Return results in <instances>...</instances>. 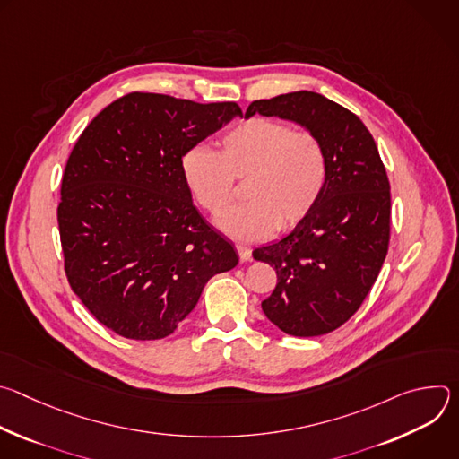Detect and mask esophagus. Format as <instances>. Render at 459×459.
Segmentation results:
<instances>
[{
    "label": "esophagus",
    "instance_id": "esophagus-1",
    "mask_svg": "<svg viewBox=\"0 0 459 459\" xmlns=\"http://www.w3.org/2000/svg\"><path fill=\"white\" fill-rule=\"evenodd\" d=\"M236 250L239 254L241 261H250L252 259V248L247 245H236Z\"/></svg>",
    "mask_w": 459,
    "mask_h": 459
}]
</instances>
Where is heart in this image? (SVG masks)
I'll return each instance as SVG.
<instances>
[{"label":"heart","mask_w":459,"mask_h":459,"mask_svg":"<svg viewBox=\"0 0 459 459\" xmlns=\"http://www.w3.org/2000/svg\"><path fill=\"white\" fill-rule=\"evenodd\" d=\"M195 204L220 216L233 197V179L247 178L248 203L218 220L234 239H265L301 223L317 205L329 172L319 138L273 117H248L220 140V151L194 147L181 160Z\"/></svg>","instance_id":"1"}]
</instances>
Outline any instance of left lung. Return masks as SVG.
<instances>
[{
  "mask_svg": "<svg viewBox=\"0 0 459 459\" xmlns=\"http://www.w3.org/2000/svg\"><path fill=\"white\" fill-rule=\"evenodd\" d=\"M254 114L301 125L325 147L329 172L314 211L280 241L252 252L276 269L274 292L261 301L285 334L312 338L342 326L370 292L388 250L390 185L363 121L317 92L252 101Z\"/></svg>",
  "mask_w": 459,
  "mask_h": 459,
  "instance_id": "8db88e82",
  "label": "left lung"
}]
</instances>
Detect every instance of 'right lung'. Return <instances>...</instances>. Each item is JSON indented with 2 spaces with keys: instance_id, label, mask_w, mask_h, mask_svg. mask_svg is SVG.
I'll return each mask as SVG.
<instances>
[{
  "instance_id": "obj_1",
  "label": "right lung",
  "mask_w": 459,
  "mask_h": 459,
  "mask_svg": "<svg viewBox=\"0 0 459 459\" xmlns=\"http://www.w3.org/2000/svg\"><path fill=\"white\" fill-rule=\"evenodd\" d=\"M241 108L133 92L105 107L61 179L65 273L91 314L128 340H161L238 252L192 204L181 160Z\"/></svg>"
}]
</instances>
